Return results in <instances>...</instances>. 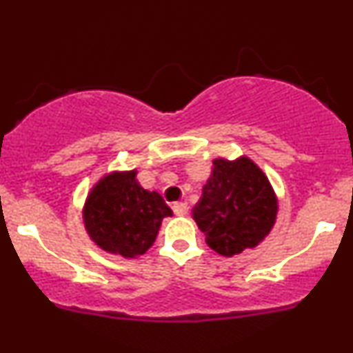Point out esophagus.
<instances>
[{"label": "esophagus", "instance_id": "obj_1", "mask_svg": "<svg viewBox=\"0 0 353 353\" xmlns=\"http://www.w3.org/2000/svg\"><path fill=\"white\" fill-rule=\"evenodd\" d=\"M172 210H174V214H176V216L182 217V216H185V214L189 212V205L185 204V202H176V204L172 205Z\"/></svg>", "mask_w": 353, "mask_h": 353}]
</instances>
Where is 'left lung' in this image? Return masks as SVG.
Masks as SVG:
<instances>
[{
  "label": "left lung",
  "mask_w": 353,
  "mask_h": 353,
  "mask_svg": "<svg viewBox=\"0 0 353 353\" xmlns=\"http://www.w3.org/2000/svg\"><path fill=\"white\" fill-rule=\"evenodd\" d=\"M192 217L217 254L232 257L252 249L272 229L277 197L272 185L249 157L214 159Z\"/></svg>",
  "instance_id": "1"
}]
</instances>
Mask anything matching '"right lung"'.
Segmentation results:
<instances>
[{"label": "right lung", "mask_w": 353, "mask_h": 353, "mask_svg": "<svg viewBox=\"0 0 353 353\" xmlns=\"http://www.w3.org/2000/svg\"><path fill=\"white\" fill-rule=\"evenodd\" d=\"M136 171L112 172L89 192L83 221L101 249L123 257H139L156 241L161 222L172 210L156 190H145Z\"/></svg>", "instance_id": "1"}]
</instances>
